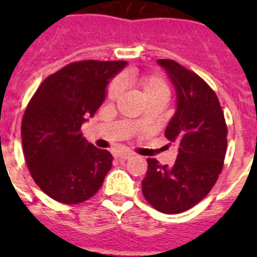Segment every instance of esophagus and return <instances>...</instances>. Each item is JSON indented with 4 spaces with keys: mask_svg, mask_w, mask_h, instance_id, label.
<instances>
[{
    "mask_svg": "<svg viewBox=\"0 0 257 257\" xmlns=\"http://www.w3.org/2000/svg\"><path fill=\"white\" fill-rule=\"evenodd\" d=\"M117 157L119 161H127V160H130L131 157H133V153H128V152H122V153L118 154Z\"/></svg>",
    "mask_w": 257,
    "mask_h": 257,
    "instance_id": "1",
    "label": "esophagus"
}]
</instances>
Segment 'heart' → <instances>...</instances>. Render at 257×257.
<instances>
[{
    "mask_svg": "<svg viewBox=\"0 0 257 257\" xmlns=\"http://www.w3.org/2000/svg\"><path fill=\"white\" fill-rule=\"evenodd\" d=\"M140 87L143 90V95L144 97L153 96V95H169V87H167V83L163 81L161 77L157 76H149L144 77V78L140 79ZM122 90V83L119 81H114L112 85L109 86L108 88V96L109 100H114L117 99V96L119 95Z\"/></svg>",
    "mask_w": 257,
    "mask_h": 257,
    "instance_id": "b5f03b06",
    "label": "heart"
}]
</instances>
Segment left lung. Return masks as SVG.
I'll use <instances>...</instances> for the list:
<instances>
[{
    "label": "left lung",
    "mask_w": 257,
    "mask_h": 257,
    "mask_svg": "<svg viewBox=\"0 0 257 257\" xmlns=\"http://www.w3.org/2000/svg\"><path fill=\"white\" fill-rule=\"evenodd\" d=\"M176 92V109L165 136L178 148L174 166L148 158L143 194L156 210L180 213L205 198L226 153V124L219 99L199 76L169 59L157 60Z\"/></svg>",
    "instance_id": "1"
}]
</instances>
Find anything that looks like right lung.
Segmentation results:
<instances>
[{
	"label": "right lung",
	"instance_id": "1",
	"mask_svg": "<svg viewBox=\"0 0 257 257\" xmlns=\"http://www.w3.org/2000/svg\"><path fill=\"white\" fill-rule=\"evenodd\" d=\"M127 61L83 60L61 68L37 88L22 122L32 178L55 201L76 205L100 189L113 156L88 143L81 126L94 117Z\"/></svg>",
	"mask_w": 257,
	"mask_h": 257
}]
</instances>
